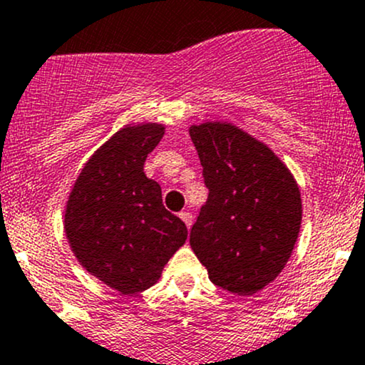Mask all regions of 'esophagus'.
I'll return each mask as SVG.
<instances>
[{"mask_svg": "<svg viewBox=\"0 0 365 365\" xmlns=\"http://www.w3.org/2000/svg\"><path fill=\"white\" fill-rule=\"evenodd\" d=\"M180 218L183 220V223H185L189 228L192 225V222H194V216H192L190 211H182V213H180Z\"/></svg>", "mask_w": 365, "mask_h": 365, "instance_id": "obj_1", "label": "esophagus"}]
</instances>
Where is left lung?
Here are the masks:
<instances>
[{"label": "left lung", "instance_id": "obj_1", "mask_svg": "<svg viewBox=\"0 0 365 365\" xmlns=\"http://www.w3.org/2000/svg\"><path fill=\"white\" fill-rule=\"evenodd\" d=\"M207 201L190 230V247L211 282L253 294L282 272L299 225L293 175L267 145L225 123L190 128Z\"/></svg>", "mask_w": 365, "mask_h": 365}]
</instances>
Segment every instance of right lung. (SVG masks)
<instances>
[{
	"mask_svg": "<svg viewBox=\"0 0 365 365\" xmlns=\"http://www.w3.org/2000/svg\"><path fill=\"white\" fill-rule=\"evenodd\" d=\"M163 135L161 124L123 128L91 155L67 202L76 258L123 294L154 286L187 239L185 223L164 207L159 183L143 173Z\"/></svg>",
	"mask_w": 365,
	"mask_h": 365,
	"instance_id": "add662e5",
	"label": "right lung"
}]
</instances>
